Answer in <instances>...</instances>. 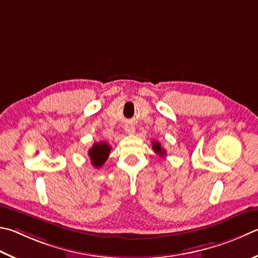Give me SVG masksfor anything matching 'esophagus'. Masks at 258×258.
Segmentation results:
<instances>
[{
  "label": "esophagus",
  "mask_w": 258,
  "mask_h": 258,
  "mask_svg": "<svg viewBox=\"0 0 258 258\" xmlns=\"http://www.w3.org/2000/svg\"><path fill=\"white\" fill-rule=\"evenodd\" d=\"M125 132L127 134H133L135 132V127L132 125H126L125 127Z\"/></svg>",
  "instance_id": "34e87169"
}]
</instances>
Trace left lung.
<instances>
[{
	"label": "left lung",
	"instance_id": "obj_1",
	"mask_svg": "<svg viewBox=\"0 0 258 258\" xmlns=\"http://www.w3.org/2000/svg\"><path fill=\"white\" fill-rule=\"evenodd\" d=\"M152 148H153V151L156 152L157 154H159V156H160V157L166 156V150L163 149V148H161V144L159 143V142L153 141L152 142Z\"/></svg>",
	"mask_w": 258,
	"mask_h": 258
}]
</instances>
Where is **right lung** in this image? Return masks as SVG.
<instances>
[{"mask_svg": "<svg viewBox=\"0 0 258 258\" xmlns=\"http://www.w3.org/2000/svg\"><path fill=\"white\" fill-rule=\"evenodd\" d=\"M110 147L108 143L99 142L95 143L93 147L89 150V157H90L91 163L96 168H100L106 162L110 153Z\"/></svg>", "mask_w": 258, "mask_h": 258, "instance_id": "1", "label": "right lung"}]
</instances>
